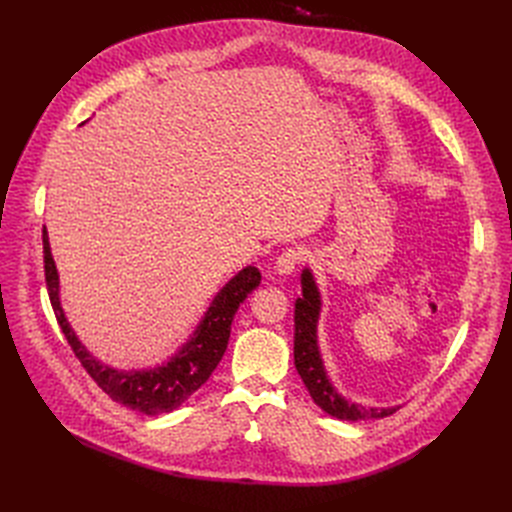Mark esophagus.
I'll return each mask as SVG.
<instances>
[{
	"mask_svg": "<svg viewBox=\"0 0 512 512\" xmlns=\"http://www.w3.org/2000/svg\"><path fill=\"white\" fill-rule=\"evenodd\" d=\"M305 261V253L297 247H290V249H284L280 255H278V261H276V270L278 274L286 276L290 272L297 270V267Z\"/></svg>",
	"mask_w": 512,
	"mask_h": 512,
	"instance_id": "1",
	"label": "esophagus"
}]
</instances>
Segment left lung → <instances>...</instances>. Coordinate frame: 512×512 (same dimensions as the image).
<instances>
[{
  "mask_svg": "<svg viewBox=\"0 0 512 512\" xmlns=\"http://www.w3.org/2000/svg\"><path fill=\"white\" fill-rule=\"evenodd\" d=\"M303 297L294 303V365L305 382L315 405L328 415L344 421L380 419L396 413V409H365L344 400L330 384L328 375L317 351V317H319V292L309 270L303 272Z\"/></svg>",
  "mask_w": 512,
  "mask_h": 512,
  "instance_id": "obj_1",
  "label": "left lung"
}]
</instances>
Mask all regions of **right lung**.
Instances as JSON below:
<instances>
[{
	"mask_svg": "<svg viewBox=\"0 0 512 512\" xmlns=\"http://www.w3.org/2000/svg\"><path fill=\"white\" fill-rule=\"evenodd\" d=\"M43 267L53 313H56L58 324L80 365L112 400L145 415H159L178 409L188 396L211 378L213 369L218 367L226 353L232 319L240 303L261 282L257 267H245L238 276H234L213 299L195 336L184 344L182 351L168 365L149 371H118L95 361L68 326L60 307L58 272L49 251L47 230H43Z\"/></svg>",
	"mask_w": 512,
	"mask_h": 512,
	"instance_id": "1",
	"label": "right lung"
}]
</instances>
